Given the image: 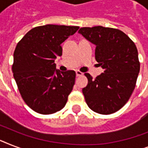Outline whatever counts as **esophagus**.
Segmentation results:
<instances>
[{"instance_id": "34e87169", "label": "esophagus", "mask_w": 148, "mask_h": 148, "mask_svg": "<svg viewBox=\"0 0 148 148\" xmlns=\"http://www.w3.org/2000/svg\"><path fill=\"white\" fill-rule=\"evenodd\" d=\"M76 75L77 77L81 76V75H83V73L80 71H76Z\"/></svg>"}]
</instances>
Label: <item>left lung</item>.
<instances>
[{
    "mask_svg": "<svg viewBox=\"0 0 148 148\" xmlns=\"http://www.w3.org/2000/svg\"><path fill=\"white\" fill-rule=\"evenodd\" d=\"M96 46L95 59L103 73L88 83L82 92L88 107L101 114L120 110L127 102L140 71L138 49L128 36L118 29L96 26L78 31Z\"/></svg>",
    "mask_w": 148,
    "mask_h": 148,
    "instance_id": "1",
    "label": "left lung"
}]
</instances>
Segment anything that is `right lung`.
<instances>
[{
	"label": "right lung",
	"instance_id": "right-lung-1",
	"mask_svg": "<svg viewBox=\"0 0 148 148\" xmlns=\"http://www.w3.org/2000/svg\"><path fill=\"white\" fill-rule=\"evenodd\" d=\"M79 29L77 26L47 24L31 29L14 53L12 71L22 98L36 112L51 114L65 106L75 82L74 71L56 69L62 55L60 45Z\"/></svg>",
	"mask_w": 148,
	"mask_h": 148
}]
</instances>
